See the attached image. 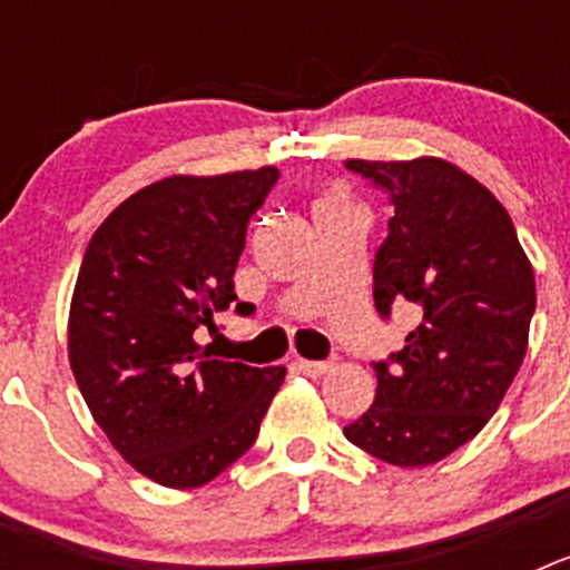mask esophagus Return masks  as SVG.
<instances>
[{"mask_svg": "<svg viewBox=\"0 0 570 570\" xmlns=\"http://www.w3.org/2000/svg\"><path fill=\"white\" fill-rule=\"evenodd\" d=\"M296 365H299V371H302V374H308V376H325V374H331V371H334V367H336V362H314V360H299V362H296Z\"/></svg>", "mask_w": 570, "mask_h": 570, "instance_id": "esophagus-1", "label": "esophagus"}]
</instances>
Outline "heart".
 Returning a JSON list of instances; mask_svg holds the SVG:
<instances>
[{"label": "heart", "mask_w": 570, "mask_h": 570, "mask_svg": "<svg viewBox=\"0 0 570 570\" xmlns=\"http://www.w3.org/2000/svg\"><path fill=\"white\" fill-rule=\"evenodd\" d=\"M345 203H347V199H345V194H342V190H331L328 196H322L316 208H322V205H345Z\"/></svg>", "instance_id": "obj_1"}]
</instances>
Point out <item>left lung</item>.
<instances>
[{"label": "left lung", "instance_id": "left-lung-1", "mask_svg": "<svg viewBox=\"0 0 570 570\" xmlns=\"http://www.w3.org/2000/svg\"><path fill=\"white\" fill-rule=\"evenodd\" d=\"M385 188L394 216L376 250L382 316L411 302L405 347L376 362V400L345 436L371 456L425 468L480 434L528 351L533 268L500 199L440 156L347 159Z\"/></svg>", "mask_w": 570, "mask_h": 570}]
</instances>
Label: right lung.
<instances>
[{
    "label": "right lung",
    "mask_w": 570,
    "mask_h": 570,
    "mask_svg": "<svg viewBox=\"0 0 570 570\" xmlns=\"http://www.w3.org/2000/svg\"><path fill=\"white\" fill-rule=\"evenodd\" d=\"M274 165L165 176L90 236L68 316V360L90 414L130 468L199 488L234 465L285 367L214 360L196 331L234 305V271ZM250 314V302H236Z\"/></svg>",
    "instance_id": "1"
}]
</instances>
